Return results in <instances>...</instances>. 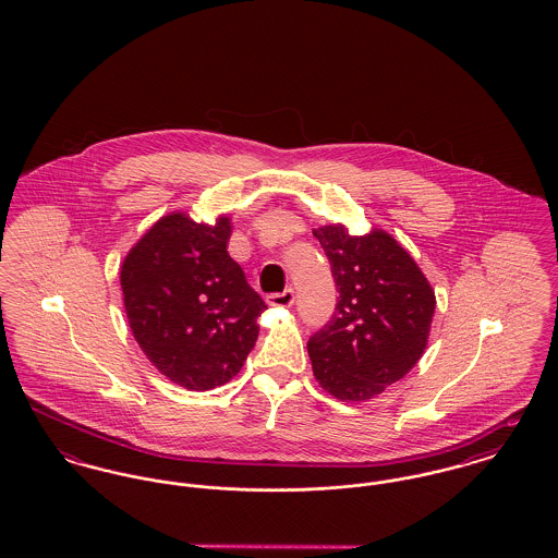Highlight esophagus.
Masks as SVG:
<instances>
[{
  "label": "esophagus",
  "mask_w": 558,
  "mask_h": 558,
  "mask_svg": "<svg viewBox=\"0 0 558 558\" xmlns=\"http://www.w3.org/2000/svg\"><path fill=\"white\" fill-rule=\"evenodd\" d=\"M292 303H294V291L292 289L267 294V305H271V307H291Z\"/></svg>",
  "instance_id": "obj_1"
}]
</instances>
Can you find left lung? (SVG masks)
<instances>
[{"label":"left lung","mask_w":558,"mask_h":558,"mask_svg":"<svg viewBox=\"0 0 558 558\" xmlns=\"http://www.w3.org/2000/svg\"><path fill=\"white\" fill-rule=\"evenodd\" d=\"M339 291L332 318L310 337L319 385L341 401H364L398 383L425 351L435 292L398 240L383 230L349 236L314 230Z\"/></svg>","instance_id":"left-lung-1"}]
</instances>
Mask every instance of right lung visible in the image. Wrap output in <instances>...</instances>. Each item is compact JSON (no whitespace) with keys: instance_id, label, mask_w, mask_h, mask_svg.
<instances>
[{"instance_id":"add662e5","label":"right lung","mask_w":558,"mask_h":558,"mask_svg":"<svg viewBox=\"0 0 558 558\" xmlns=\"http://www.w3.org/2000/svg\"><path fill=\"white\" fill-rule=\"evenodd\" d=\"M232 226L159 219L125 257L121 289L133 337L169 380L190 391L226 385L255 347L267 310L230 257Z\"/></svg>"}]
</instances>
